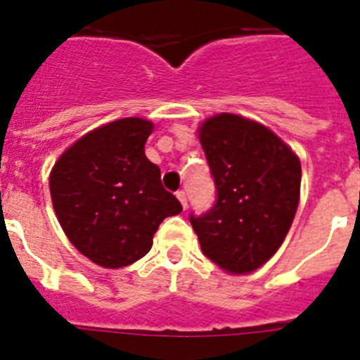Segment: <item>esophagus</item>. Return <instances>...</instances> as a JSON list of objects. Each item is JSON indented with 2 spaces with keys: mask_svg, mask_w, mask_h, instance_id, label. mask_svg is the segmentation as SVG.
Instances as JSON below:
<instances>
[{
  "mask_svg": "<svg viewBox=\"0 0 360 360\" xmlns=\"http://www.w3.org/2000/svg\"><path fill=\"white\" fill-rule=\"evenodd\" d=\"M176 198L180 200V203H182V207L187 209V195H186V191H178Z\"/></svg>",
  "mask_w": 360,
  "mask_h": 360,
  "instance_id": "34e87169",
  "label": "esophagus"
}]
</instances>
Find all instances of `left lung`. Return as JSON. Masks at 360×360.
<instances>
[{"mask_svg": "<svg viewBox=\"0 0 360 360\" xmlns=\"http://www.w3.org/2000/svg\"><path fill=\"white\" fill-rule=\"evenodd\" d=\"M218 200L191 216L202 252L227 274H250L278 252L294 221L301 162L262 122L218 113L198 128Z\"/></svg>", "mask_w": 360, "mask_h": 360, "instance_id": "left-lung-1", "label": "left lung"}]
</instances>
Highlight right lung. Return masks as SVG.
I'll return each instance as SVG.
<instances>
[{
  "mask_svg": "<svg viewBox=\"0 0 360 360\" xmlns=\"http://www.w3.org/2000/svg\"><path fill=\"white\" fill-rule=\"evenodd\" d=\"M153 122L126 117L91 129L50 171L53 211L70 243L104 269H122L149 252L158 225L182 212L146 157Z\"/></svg>",
  "mask_w": 360,
  "mask_h": 360,
  "instance_id": "right-lung-1",
  "label": "right lung"
}]
</instances>
